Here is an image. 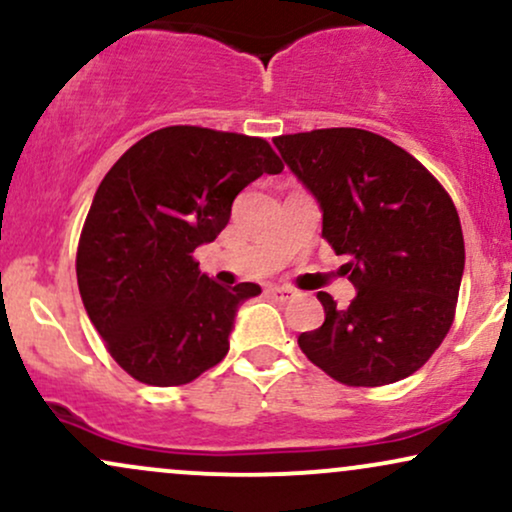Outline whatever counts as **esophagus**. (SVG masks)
<instances>
[{
	"label": "esophagus",
	"instance_id": "esophagus-1",
	"mask_svg": "<svg viewBox=\"0 0 512 512\" xmlns=\"http://www.w3.org/2000/svg\"><path fill=\"white\" fill-rule=\"evenodd\" d=\"M267 293L274 298V301H289V298L296 296V291L289 289V286H269Z\"/></svg>",
	"mask_w": 512,
	"mask_h": 512
}]
</instances>
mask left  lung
<instances>
[{
	"instance_id": "8db88e82",
	"label": "left lung",
	"mask_w": 512,
	"mask_h": 512,
	"mask_svg": "<svg viewBox=\"0 0 512 512\" xmlns=\"http://www.w3.org/2000/svg\"><path fill=\"white\" fill-rule=\"evenodd\" d=\"M274 146L322 211V238L349 262L356 298L337 308L320 291L325 322L298 346L351 387L409 378L455 317L464 272L460 216L443 185L380 134L356 127L284 134Z\"/></svg>"
}]
</instances>
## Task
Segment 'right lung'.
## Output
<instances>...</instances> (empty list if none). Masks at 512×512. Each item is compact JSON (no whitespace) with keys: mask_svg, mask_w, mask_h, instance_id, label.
Returning a JSON list of instances; mask_svg holds the SVG:
<instances>
[{"mask_svg":"<svg viewBox=\"0 0 512 512\" xmlns=\"http://www.w3.org/2000/svg\"><path fill=\"white\" fill-rule=\"evenodd\" d=\"M284 163L260 137L175 125L146 134L108 170L76 250V281L117 366L156 387L185 385L228 354L250 281L221 286L192 252L231 219L233 199Z\"/></svg>","mask_w":512,"mask_h":512,"instance_id":"right-lung-1","label":"right lung"}]
</instances>
